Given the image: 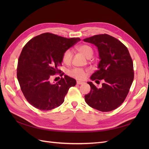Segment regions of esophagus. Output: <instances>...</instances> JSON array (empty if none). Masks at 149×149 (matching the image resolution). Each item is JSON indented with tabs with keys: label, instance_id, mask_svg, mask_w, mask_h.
Wrapping results in <instances>:
<instances>
[{
	"label": "esophagus",
	"instance_id": "obj_1",
	"mask_svg": "<svg viewBox=\"0 0 149 149\" xmlns=\"http://www.w3.org/2000/svg\"><path fill=\"white\" fill-rule=\"evenodd\" d=\"M77 84H84V83L81 82V81H77Z\"/></svg>",
	"mask_w": 149,
	"mask_h": 149
}]
</instances>
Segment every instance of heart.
I'll list each match as a JSON object with an SVG mask.
<instances>
[{"label":"heart","instance_id":"1","mask_svg":"<svg viewBox=\"0 0 149 149\" xmlns=\"http://www.w3.org/2000/svg\"><path fill=\"white\" fill-rule=\"evenodd\" d=\"M76 50L79 52L80 53L83 55L88 59L91 58L94 53L93 48L89 45L83 44L78 46L76 48ZM72 58H73V53H72L70 49H66L62 55V61L66 65H69L71 63ZM86 71L79 68H75L73 70H71L69 72V74L76 79H84Z\"/></svg>","mask_w":149,"mask_h":149}]
</instances>
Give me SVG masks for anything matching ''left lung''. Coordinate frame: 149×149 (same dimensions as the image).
<instances>
[{"mask_svg":"<svg viewBox=\"0 0 149 149\" xmlns=\"http://www.w3.org/2000/svg\"><path fill=\"white\" fill-rule=\"evenodd\" d=\"M83 40L97 47L100 58L98 70L90 78L104 81L100 89L92 82H88L91 91L84 96L85 101L98 111H113L124 101L133 82L132 58L127 48L109 35H96Z\"/></svg>","mask_w":149,"mask_h":149,"instance_id":"1","label":"left lung"}]
</instances>
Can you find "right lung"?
<instances>
[{"label": "right lung", "instance_id": "1", "mask_svg": "<svg viewBox=\"0 0 149 149\" xmlns=\"http://www.w3.org/2000/svg\"><path fill=\"white\" fill-rule=\"evenodd\" d=\"M79 38H66L50 33L35 37L26 43L18 60L17 76L22 93L33 107L49 111L64 102L68 89L76 80L64 75L56 83H51L53 76H63L58 70L63 53L79 41Z\"/></svg>", "mask_w": 149, "mask_h": 149}]
</instances>
